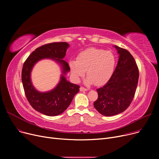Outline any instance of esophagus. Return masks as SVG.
<instances>
[{
  "mask_svg": "<svg viewBox=\"0 0 159 159\" xmlns=\"http://www.w3.org/2000/svg\"><path fill=\"white\" fill-rule=\"evenodd\" d=\"M80 91H88V89L81 86V87L80 88Z\"/></svg>",
  "mask_w": 159,
  "mask_h": 159,
  "instance_id": "34e87169",
  "label": "esophagus"
}]
</instances>
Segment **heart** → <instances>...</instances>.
Listing matches in <instances>:
<instances>
[{"label": "heart", "instance_id": "1", "mask_svg": "<svg viewBox=\"0 0 159 159\" xmlns=\"http://www.w3.org/2000/svg\"><path fill=\"white\" fill-rule=\"evenodd\" d=\"M116 58L110 51L90 48L79 54L77 61H70V67L74 79L78 80L86 71V84L93 82L101 86L109 80L114 73Z\"/></svg>", "mask_w": 159, "mask_h": 159}]
</instances>
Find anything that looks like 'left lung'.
Listing matches in <instances>:
<instances>
[{
	"label": "left lung",
	"instance_id": "obj_1",
	"mask_svg": "<svg viewBox=\"0 0 159 159\" xmlns=\"http://www.w3.org/2000/svg\"><path fill=\"white\" fill-rule=\"evenodd\" d=\"M119 54V61L111 79L97 89L98 98L93 103L102 115L110 116L126 110L134 98L139 72L134 58L127 49L115 46Z\"/></svg>",
	"mask_w": 159,
	"mask_h": 159
}]
</instances>
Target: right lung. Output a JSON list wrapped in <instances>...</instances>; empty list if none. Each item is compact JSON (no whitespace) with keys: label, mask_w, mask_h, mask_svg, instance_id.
<instances>
[{"label":"right lung","mask_w":159,"mask_h":159,"mask_svg":"<svg viewBox=\"0 0 159 159\" xmlns=\"http://www.w3.org/2000/svg\"><path fill=\"white\" fill-rule=\"evenodd\" d=\"M69 44L65 42L49 43L37 48L24 62L22 70V82L28 101L36 111L48 116H56L63 113L79 91L80 86L67 81L64 75L70 70L68 63L62 58ZM43 58H52L63 66L61 81L53 90L46 93L37 92L32 86L30 71L34 64Z\"/></svg>","instance_id":"1"}]
</instances>
